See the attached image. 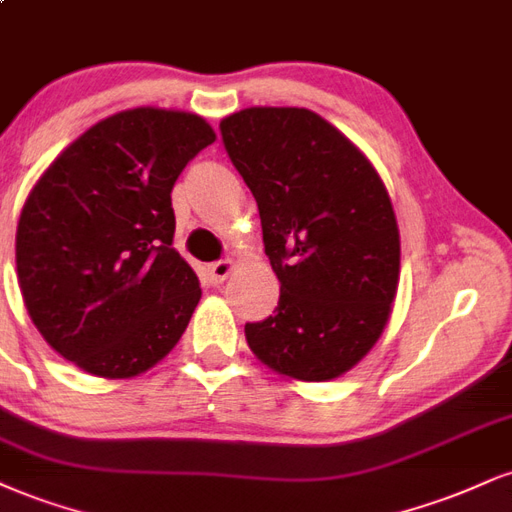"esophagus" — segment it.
Segmentation results:
<instances>
[{
	"mask_svg": "<svg viewBox=\"0 0 512 512\" xmlns=\"http://www.w3.org/2000/svg\"><path fill=\"white\" fill-rule=\"evenodd\" d=\"M233 272V262L231 260H219V262H212L207 267V274H209V281L212 283H221L226 281V276Z\"/></svg>",
	"mask_w": 512,
	"mask_h": 512,
	"instance_id": "34e87169",
	"label": "esophagus"
}]
</instances>
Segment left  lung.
Listing matches in <instances>:
<instances>
[{"label": "left lung", "mask_w": 512, "mask_h": 512, "mask_svg": "<svg viewBox=\"0 0 512 512\" xmlns=\"http://www.w3.org/2000/svg\"><path fill=\"white\" fill-rule=\"evenodd\" d=\"M219 131L281 283L274 315L245 324L248 346L291 379L341 377L377 343L396 298L389 193L369 159L310 109L250 107Z\"/></svg>", "instance_id": "8db88e82"}]
</instances>
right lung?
I'll list each match as a JSON object with an SVG mask.
<instances>
[{"label": "right lung", "instance_id": "add662e5", "mask_svg": "<svg viewBox=\"0 0 512 512\" xmlns=\"http://www.w3.org/2000/svg\"><path fill=\"white\" fill-rule=\"evenodd\" d=\"M214 138L197 114L128 109L73 140L30 190L16 231L23 303L88 374L135 377L186 331L202 291L171 248V190Z\"/></svg>", "mask_w": 512, "mask_h": 512}]
</instances>
